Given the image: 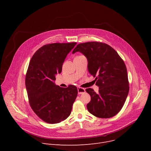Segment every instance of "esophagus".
I'll list each match as a JSON object with an SVG mask.
<instances>
[{"mask_svg":"<svg viewBox=\"0 0 151 151\" xmlns=\"http://www.w3.org/2000/svg\"><path fill=\"white\" fill-rule=\"evenodd\" d=\"M85 92H86L85 89L80 88V87H79V88H78V94H83V93H84Z\"/></svg>","mask_w":151,"mask_h":151,"instance_id":"esophagus-1","label":"esophagus"}]
</instances>
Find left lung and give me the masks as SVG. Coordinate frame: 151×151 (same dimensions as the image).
Returning a JSON list of instances; mask_svg holds the SVG:
<instances>
[{"label":"left lung","instance_id":"obj_1","mask_svg":"<svg viewBox=\"0 0 151 151\" xmlns=\"http://www.w3.org/2000/svg\"><path fill=\"white\" fill-rule=\"evenodd\" d=\"M80 51L86 57L89 73L96 78L99 92L86 89L91 98L87 105L89 112L100 118H110L123 107L129 91L125 63L109 45L91 42L78 44L72 53Z\"/></svg>","mask_w":151,"mask_h":151}]
</instances>
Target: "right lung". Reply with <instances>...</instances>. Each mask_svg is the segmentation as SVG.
<instances>
[{
	"label": "right lung",
	"instance_id": "add662e5",
	"mask_svg": "<svg viewBox=\"0 0 151 151\" xmlns=\"http://www.w3.org/2000/svg\"><path fill=\"white\" fill-rule=\"evenodd\" d=\"M76 42L47 44L39 48L29 62L26 88L29 104L45 122L57 124L70 115L78 94L75 86L60 88L55 85V75L62 71L67 54Z\"/></svg>",
	"mask_w": 151,
	"mask_h": 151
}]
</instances>
